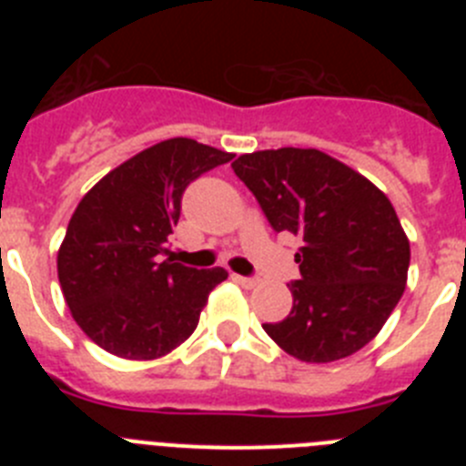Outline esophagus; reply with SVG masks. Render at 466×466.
Here are the masks:
<instances>
[{"instance_id":"1","label":"esophagus","mask_w":466,"mask_h":466,"mask_svg":"<svg viewBox=\"0 0 466 466\" xmlns=\"http://www.w3.org/2000/svg\"><path fill=\"white\" fill-rule=\"evenodd\" d=\"M233 279H236L238 284H242L245 289H252V287H257L258 284L257 278H245V275H233Z\"/></svg>"}]
</instances>
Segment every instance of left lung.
<instances>
[{
	"instance_id": "obj_1",
	"label": "left lung",
	"mask_w": 466,
	"mask_h": 466,
	"mask_svg": "<svg viewBox=\"0 0 466 466\" xmlns=\"http://www.w3.org/2000/svg\"><path fill=\"white\" fill-rule=\"evenodd\" d=\"M230 167L270 226L303 240L291 312L263 331L310 364L345 360L371 343L409 278L410 245L390 198L317 149L254 151Z\"/></svg>"
}]
</instances>
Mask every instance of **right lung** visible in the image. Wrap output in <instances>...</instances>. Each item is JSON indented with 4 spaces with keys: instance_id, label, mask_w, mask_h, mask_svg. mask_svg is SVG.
<instances>
[{
    "instance_id": "add662e5",
    "label": "right lung",
    "mask_w": 466,
    "mask_h": 466,
    "mask_svg": "<svg viewBox=\"0 0 466 466\" xmlns=\"http://www.w3.org/2000/svg\"><path fill=\"white\" fill-rule=\"evenodd\" d=\"M233 158L188 137L139 151L95 184L57 249V279L74 322L121 360L166 357L196 331L224 268L163 258L193 179Z\"/></svg>"
}]
</instances>
